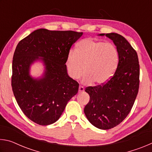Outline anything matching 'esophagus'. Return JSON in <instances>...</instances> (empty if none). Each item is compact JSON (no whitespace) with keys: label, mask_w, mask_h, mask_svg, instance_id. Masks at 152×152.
<instances>
[{"label":"esophagus","mask_w":152,"mask_h":152,"mask_svg":"<svg viewBox=\"0 0 152 152\" xmlns=\"http://www.w3.org/2000/svg\"><path fill=\"white\" fill-rule=\"evenodd\" d=\"M84 91V88L83 86H79V88H78V92H82Z\"/></svg>","instance_id":"34e87169"}]
</instances>
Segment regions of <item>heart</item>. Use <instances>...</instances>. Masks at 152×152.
<instances>
[{
  "mask_svg": "<svg viewBox=\"0 0 152 152\" xmlns=\"http://www.w3.org/2000/svg\"><path fill=\"white\" fill-rule=\"evenodd\" d=\"M118 63V51L114 45L90 38L77 43L75 53L70 52L66 60L69 74L79 79L84 73L85 84H103L111 78Z\"/></svg>",
  "mask_w": 152,
  "mask_h": 152,
  "instance_id": "1",
  "label": "heart"
}]
</instances>
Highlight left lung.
<instances>
[{
	"label": "left lung",
	"mask_w": 152,
	"mask_h": 152,
	"mask_svg": "<svg viewBox=\"0 0 152 152\" xmlns=\"http://www.w3.org/2000/svg\"><path fill=\"white\" fill-rule=\"evenodd\" d=\"M117 48L119 62L114 75L103 85L88 86L90 101L84 111L89 122L100 129L120 124L132 109L140 85V65L135 50L118 33H101Z\"/></svg>",
	"instance_id": "8db88e82"
}]
</instances>
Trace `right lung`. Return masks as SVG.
<instances>
[{
  "mask_svg": "<svg viewBox=\"0 0 152 152\" xmlns=\"http://www.w3.org/2000/svg\"><path fill=\"white\" fill-rule=\"evenodd\" d=\"M82 34L39 29L17 45L12 59V91L22 111L37 124L57 121L78 92L79 84L68 76L66 63L72 45ZM36 61L43 64L45 70L34 78L30 70Z\"/></svg>",
  "mask_w": 152,
  "mask_h": 152,
  "instance_id": "obj_1",
  "label": "right lung"
}]
</instances>
